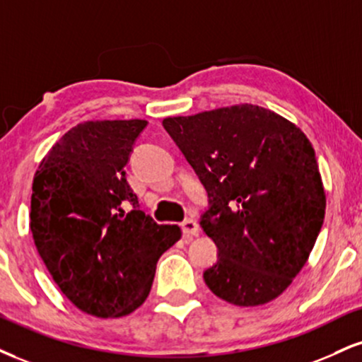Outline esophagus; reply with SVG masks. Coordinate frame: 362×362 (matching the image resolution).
I'll list each match as a JSON object with an SVG mask.
<instances>
[{"label":"esophagus","mask_w":362,"mask_h":362,"mask_svg":"<svg viewBox=\"0 0 362 362\" xmlns=\"http://www.w3.org/2000/svg\"><path fill=\"white\" fill-rule=\"evenodd\" d=\"M182 233H184L185 238H195L199 236L200 228L194 219H185L184 223H182Z\"/></svg>","instance_id":"1"}]
</instances>
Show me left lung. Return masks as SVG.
Here are the masks:
<instances>
[{
    "label": "left lung",
    "instance_id": "1",
    "mask_svg": "<svg viewBox=\"0 0 362 362\" xmlns=\"http://www.w3.org/2000/svg\"><path fill=\"white\" fill-rule=\"evenodd\" d=\"M209 194L204 233L219 256L204 272L239 307L272 302L307 263L325 216L315 151L291 121L255 104L165 117Z\"/></svg>",
    "mask_w": 362,
    "mask_h": 362
}]
</instances>
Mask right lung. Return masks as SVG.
Instances as JSON below:
<instances>
[{
    "instance_id": "obj_1",
    "label": "right lung",
    "mask_w": 362,
    "mask_h": 362,
    "mask_svg": "<svg viewBox=\"0 0 362 362\" xmlns=\"http://www.w3.org/2000/svg\"><path fill=\"white\" fill-rule=\"evenodd\" d=\"M145 119L86 121L38 165L30 229L38 255L79 310L110 319L145 302L156 261L180 239L178 226L139 211L124 167ZM124 206H132L126 213Z\"/></svg>"
}]
</instances>
